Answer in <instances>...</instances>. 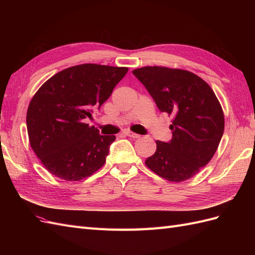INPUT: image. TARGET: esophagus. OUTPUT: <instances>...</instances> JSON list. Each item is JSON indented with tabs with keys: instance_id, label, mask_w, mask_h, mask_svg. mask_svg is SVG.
Listing matches in <instances>:
<instances>
[{
	"instance_id": "1",
	"label": "esophagus",
	"mask_w": 255,
	"mask_h": 255,
	"mask_svg": "<svg viewBox=\"0 0 255 255\" xmlns=\"http://www.w3.org/2000/svg\"><path fill=\"white\" fill-rule=\"evenodd\" d=\"M125 134L130 138H139L140 135L139 134H136L134 132H130V130H127V132H125Z\"/></svg>"
}]
</instances>
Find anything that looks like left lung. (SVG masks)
<instances>
[{
  "instance_id": "8db88e82",
  "label": "left lung",
  "mask_w": 255,
  "mask_h": 255,
  "mask_svg": "<svg viewBox=\"0 0 255 255\" xmlns=\"http://www.w3.org/2000/svg\"><path fill=\"white\" fill-rule=\"evenodd\" d=\"M133 74L158 110L173 117L172 139L156 140L146 167L169 182L190 179L212 159L221 140L225 116L217 97L205 81L183 69L148 66Z\"/></svg>"
}]
</instances>
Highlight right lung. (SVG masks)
<instances>
[{
	"label": "right lung",
	"instance_id": "1",
	"mask_svg": "<svg viewBox=\"0 0 255 255\" xmlns=\"http://www.w3.org/2000/svg\"><path fill=\"white\" fill-rule=\"evenodd\" d=\"M128 71L127 67L73 66L37 90L26 113L27 133L30 146L50 173L80 181L105 164L116 136L101 135L84 119L111 97Z\"/></svg>",
	"mask_w": 255,
	"mask_h": 255
}]
</instances>
